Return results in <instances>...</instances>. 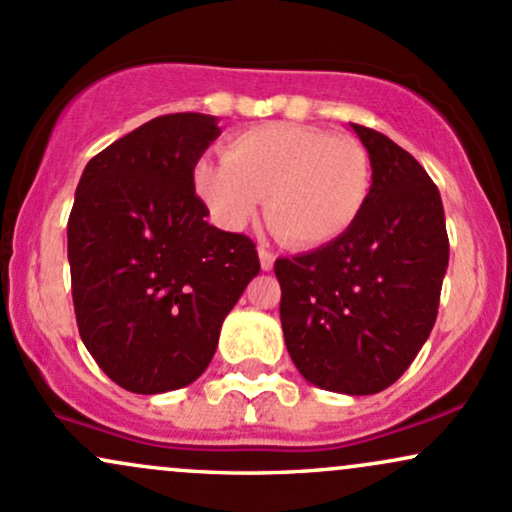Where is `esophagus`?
<instances>
[{"mask_svg": "<svg viewBox=\"0 0 512 512\" xmlns=\"http://www.w3.org/2000/svg\"><path fill=\"white\" fill-rule=\"evenodd\" d=\"M257 255H260V267L264 269V272H269V269L274 267V255H272V252L260 248V250H257Z\"/></svg>", "mask_w": 512, "mask_h": 512, "instance_id": "esophagus-1", "label": "esophagus"}]
</instances>
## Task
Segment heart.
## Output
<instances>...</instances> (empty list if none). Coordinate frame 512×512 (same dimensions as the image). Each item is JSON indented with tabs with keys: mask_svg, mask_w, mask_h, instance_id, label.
Instances as JSON below:
<instances>
[{
	"mask_svg": "<svg viewBox=\"0 0 512 512\" xmlns=\"http://www.w3.org/2000/svg\"><path fill=\"white\" fill-rule=\"evenodd\" d=\"M195 192L226 231L248 226L267 197L264 211L276 236L313 250L358 221L370 192V158L354 137L269 122L236 134L223 161H199Z\"/></svg>",
	"mask_w": 512,
	"mask_h": 512,
	"instance_id": "b5f03b06",
	"label": "heart"
}]
</instances>
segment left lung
I'll list each match as a JSON object with an SVG mask.
<instances>
[{
	"instance_id": "8db88e82",
	"label": "left lung",
	"mask_w": 512,
	"mask_h": 512,
	"mask_svg": "<svg viewBox=\"0 0 512 512\" xmlns=\"http://www.w3.org/2000/svg\"><path fill=\"white\" fill-rule=\"evenodd\" d=\"M351 129L373 168L366 207L342 238L276 260L274 274L298 373L322 390L375 395L411 366L436 325L450 245L424 166L385 134Z\"/></svg>"
}]
</instances>
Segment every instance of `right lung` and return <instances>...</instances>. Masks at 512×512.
<instances>
[{
    "label": "right lung",
    "instance_id": "add662e5",
    "mask_svg": "<svg viewBox=\"0 0 512 512\" xmlns=\"http://www.w3.org/2000/svg\"><path fill=\"white\" fill-rule=\"evenodd\" d=\"M214 115H161L93 156L67 223L76 325L113 383L161 395L195 383L226 315L260 274L255 243L207 221L195 166Z\"/></svg>",
    "mask_w": 512,
    "mask_h": 512
}]
</instances>
